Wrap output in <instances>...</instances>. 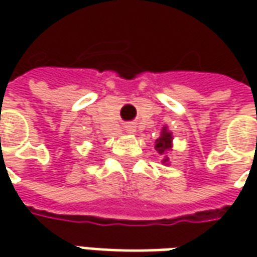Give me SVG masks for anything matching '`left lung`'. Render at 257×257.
<instances>
[{"label":"left lung","instance_id":"8db88e82","mask_svg":"<svg viewBox=\"0 0 257 257\" xmlns=\"http://www.w3.org/2000/svg\"><path fill=\"white\" fill-rule=\"evenodd\" d=\"M173 149V134L172 132L167 128V125H164L163 128H162V133H160V137L156 140V143H154V150L157 152V153L160 154L162 157H163V162L164 164H169V154L172 152Z\"/></svg>","mask_w":257,"mask_h":257}]
</instances>
